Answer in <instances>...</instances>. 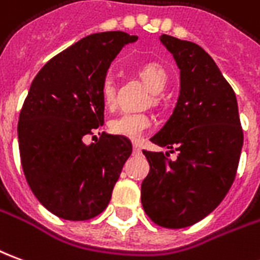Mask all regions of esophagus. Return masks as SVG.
Masks as SVG:
<instances>
[{"label": "esophagus", "instance_id": "34e87169", "mask_svg": "<svg viewBox=\"0 0 260 260\" xmlns=\"http://www.w3.org/2000/svg\"><path fill=\"white\" fill-rule=\"evenodd\" d=\"M134 153H135V155H141V153H142L141 145H139V143H134Z\"/></svg>", "mask_w": 260, "mask_h": 260}]
</instances>
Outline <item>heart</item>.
<instances>
[{
  "instance_id": "heart-1",
  "label": "heart",
  "mask_w": 260,
  "mask_h": 260,
  "mask_svg": "<svg viewBox=\"0 0 260 260\" xmlns=\"http://www.w3.org/2000/svg\"><path fill=\"white\" fill-rule=\"evenodd\" d=\"M138 76L145 86L152 92L153 103H159L157 92L165 90L168 84L169 74L166 69L157 63H146L138 69ZM101 99L107 108H112L115 104V83L108 76L101 83ZM152 126V119L145 112H122L110 121V129L114 135L125 136L128 139H139Z\"/></svg>"
}]
</instances>
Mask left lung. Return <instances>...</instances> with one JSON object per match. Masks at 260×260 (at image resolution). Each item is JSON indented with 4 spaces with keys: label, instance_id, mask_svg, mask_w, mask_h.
I'll return each instance as SVG.
<instances>
[{
    "label": "left lung",
    "instance_id": "8db88e82",
    "mask_svg": "<svg viewBox=\"0 0 260 260\" xmlns=\"http://www.w3.org/2000/svg\"><path fill=\"white\" fill-rule=\"evenodd\" d=\"M180 69V95L172 117L150 141L177 150H143L149 174L142 181L145 212L165 228H186L212 212L237 174L244 132L235 92L204 49L161 35Z\"/></svg>",
    "mask_w": 260,
    "mask_h": 260
}]
</instances>
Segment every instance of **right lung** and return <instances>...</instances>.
I'll list each match as a JSON object with an SVG mask.
<instances>
[{"instance_id": "1", "label": "right lung", "mask_w": 260, "mask_h": 260, "mask_svg": "<svg viewBox=\"0 0 260 260\" xmlns=\"http://www.w3.org/2000/svg\"><path fill=\"white\" fill-rule=\"evenodd\" d=\"M138 36L92 34L56 54L30 84L18 122L23 174L32 193L54 215L84 221L104 211L125 161L128 138H83L104 124L101 83L125 45Z\"/></svg>"}]
</instances>
